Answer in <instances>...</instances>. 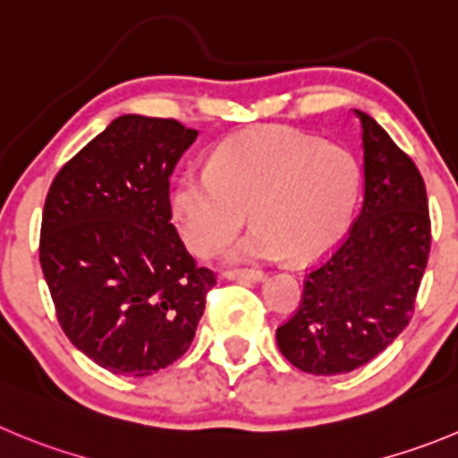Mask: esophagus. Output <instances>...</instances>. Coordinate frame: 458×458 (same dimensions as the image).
I'll use <instances>...</instances> for the list:
<instances>
[{"instance_id":"1","label":"esophagus","mask_w":458,"mask_h":458,"mask_svg":"<svg viewBox=\"0 0 458 458\" xmlns=\"http://www.w3.org/2000/svg\"><path fill=\"white\" fill-rule=\"evenodd\" d=\"M224 276L228 280H262L264 271L262 268H228Z\"/></svg>"}]
</instances>
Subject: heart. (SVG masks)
Listing matches in <instances>:
<instances>
[{"label": "heart", "instance_id": "b5f03b06", "mask_svg": "<svg viewBox=\"0 0 458 458\" xmlns=\"http://www.w3.org/2000/svg\"><path fill=\"white\" fill-rule=\"evenodd\" d=\"M361 176L352 153L292 128L230 138L208 169H187L171 191V215L182 242L212 258L255 221L230 250L233 259H271L284 253L311 259L345 234Z\"/></svg>", "mask_w": 458, "mask_h": 458}]
</instances>
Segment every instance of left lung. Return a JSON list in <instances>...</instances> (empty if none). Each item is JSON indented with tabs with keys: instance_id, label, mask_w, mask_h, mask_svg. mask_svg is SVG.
<instances>
[{
	"instance_id": "left-lung-1",
	"label": "left lung",
	"mask_w": 458,
	"mask_h": 458,
	"mask_svg": "<svg viewBox=\"0 0 458 458\" xmlns=\"http://www.w3.org/2000/svg\"><path fill=\"white\" fill-rule=\"evenodd\" d=\"M364 128V208L332 253L311 264L296 311L276 332L302 373L341 375L409 326L431 249L425 181L373 117Z\"/></svg>"
}]
</instances>
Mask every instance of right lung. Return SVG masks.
<instances>
[{"mask_svg":"<svg viewBox=\"0 0 458 458\" xmlns=\"http://www.w3.org/2000/svg\"><path fill=\"white\" fill-rule=\"evenodd\" d=\"M199 131L123 114L55 174L40 264L67 339L119 375H151L190 348L216 284L171 224L169 176Z\"/></svg>","mask_w":458,"mask_h":458,"instance_id":"right-lung-1","label":"right lung"}]
</instances>
